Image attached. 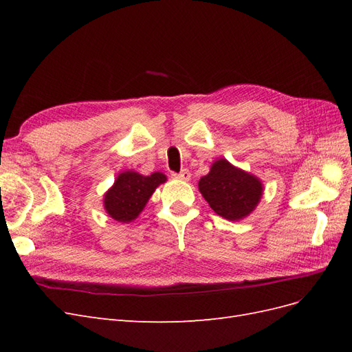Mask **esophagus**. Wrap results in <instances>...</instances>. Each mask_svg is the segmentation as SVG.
<instances>
[{
	"instance_id": "1",
	"label": "esophagus",
	"mask_w": 352,
	"mask_h": 352,
	"mask_svg": "<svg viewBox=\"0 0 352 352\" xmlns=\"http://www.w3.org/2000/svg\"><path fill=\"white\" fill-rule=\"evenodd\" d=\"M173 177H175V179H179V180H185V182H186V180L190 179V173H189V170L185 168V170H182V172H180V173H175Z\"/></svg>"
}]
</instances>
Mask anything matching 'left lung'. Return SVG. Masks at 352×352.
Listing matches in <instances>:
<instances>
[{"label":"left lung","instance_id":"left-lung-1","mask_svg":"<svg viewBox=\"0 0 352 352\" xmlns=\"http://www.w3.org/2000/svg\"><path fill=\"white\" fill-rule=\"evenodd\" d=\"M198 189L216 214L230 221L248 217L264 192L257 176L233 166L226 158L212 162L210 172L199 179Z\"/></svg>","mask_w":352,"mask_h":352}]
</instances>
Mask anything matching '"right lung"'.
Masks as SVG:
<instances>
[{
  "mask_svg": "<svg viewBox=\"0 0 352 352\" xmlns=\"http://www.w3.org/2000/svg\"><path fill=\"white\" fill-rule=\"evenodd\" d=\"M166 180L167 176L162 172L144 176L135 170H124L117 175L111 188L104 194L105 212L116 221H133L141 214L154 190Z\"/></svg>",
  "mask_w": 352,
  "mask_h": 352,
  "instance_id": "obj_1",
  "label": "right lung"
}]
</instances>
